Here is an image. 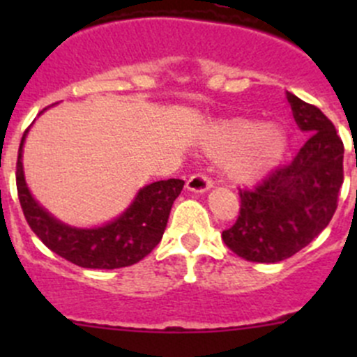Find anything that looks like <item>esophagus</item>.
I'll return each instance as SVG.
<instances>
[{"label": "esophagus", "mask_w": 357, "mask_h": 357, "mask_svg": "<svg viewBox=\"0 0 357 357\" xmlns=\"http://www.w3.org/2000/svg\"><path fill=\"white\" fill-rule=\"evenodd\" d=\"M212 179L205 174H193L192 178L186 181V188L190 192H195V193H205L212 188Z\"/></svg>", "instance_id": "1"}]
</instances>
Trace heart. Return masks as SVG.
Instances as JSON below:
<instances>
[{
	"label": "heart",
	"mask_w": 357,
	"mask_h": 357,
	"mask_svg": "<svg viewBox=\"0 0 357 357\" xmlns=\"http://www.w3.org/2000/svg\"><path fill=\"white\" fill-rule=\"evenodd\" d=\"M202 149L222 157V171L235 183H255L280 164L289 135L278 124H262L254 119H229L208 126Z\"/></svg>",
	"instance_id": "heart-1"
}]
</instances>
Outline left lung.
Instances as JSON below:
<instances>
[{"label":"left lung","mask_w":357,"mask_h":357,"mask_svg":"<svg viewBox=\"0 0 357 357\" xmlns=\"http://www.w3.org/2000/svg\"><path fill=\"white\" fill-rule=\"evenodd\" d=\"M298 129L309 136L290 164L254 190H240V215L225 243L250 262H280L312 242L332 221L344 183V143L318 107L287 91Z\"/></svg>","instance_id":"obj_1"}]
</instances>
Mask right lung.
<instances>
[{
  "instance_id": "add662e5",
  "label": "right lung",
  "mask_w": 357,
  "mask_h": 357,
  "mask_svg": "<svg viewBox=\"0 0 357 357\" xmlns=\"http://www.w3.org/2000/svg\"><path fill=\"white\" fill-rule=\"evenodd\" d=\"M27 132L29 129L24 132L17 158V192L29 226L50 250L81 268L117 269L136 264L157 247L172 204L185 185L183 179L150 183L114 221L95 228H75L53 218L29 192L22 165Z\"/></svg>"
}]
</instances>
